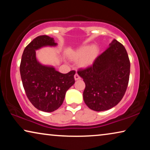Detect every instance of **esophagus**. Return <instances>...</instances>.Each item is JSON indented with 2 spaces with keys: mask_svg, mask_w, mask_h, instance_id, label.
<instances>
[{
  "mask_svg": "<svg viewBox=\"0 0 150 150\" xmlns=\"http://www.w3.org/2000/svg\"><path fill=\"white\" fill-rule=\"evenodd\" d=\"M74 79H75V81H78V80L81 79V77L79 76V75L78 74H76L74 75Z\"/></svg>",
  "mask_w": 150,
  "mask_h": 150,
  "instance_id": "esophagus-1",
  "label": "esophagus"
}]
</instances>
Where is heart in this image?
Returning <instances> with one entry per match:
<instances>
[{
    "mask_svg": "<svg viewBox=\"0 0 150 150\" xmlns=\"http://www.w3.org/2000/svg\"><path fill=\"white\" fill-rule=\"evenodd\" d=\"M99 48L96 46H85L75 51L72 58L74 61H81L82 67H88L93 64L99 55Z\"/></svg>",
    "mask_w": 150,
    "mask_h": 150,
    "instance_id": "b5f03b06",
    "label": "heart"
}]
</instances>
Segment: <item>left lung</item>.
Listing matches in <instances>:
<instances>
[{
    "label": "left lung",
    "mask_w": 150,
    "mask_h": 150,
    "mask_svg": "<svg viewBox=\"0 0 150 150\" xmlns=\"http://www.w3.org/2000/svg\"><path fill=\"white\" fill-rule=\"evenodd\" d=\"M130 63L123 45L113 40L93 65L80 69L78 74L85 83V103L90 109L104 111L116 106L128 87Z\"/></svg>",
    "instance_id": "left-lung-1"
}]
</instances>
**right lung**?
Segmentation results:
<instances>
[{
    "label": "right lung",
    "mask_w": 150,
    "mask_h": 150,
    "mask_svg": "<svg viewBox=\"0 0 150 150\" xmlns=\"http://www.w3.org/2000/svg\"><path fill=\"white\" fill-rule=\"evenodd\" d=\"M57 45L50 37H37L24 49L20 66L22 85L29 101L38 110L48 112L60 107L66 91L75 83V71L62 74L54 67L41 64L36 58V50Z\"/></svg>",
    "instance_id": "1"
}]
</instances>
